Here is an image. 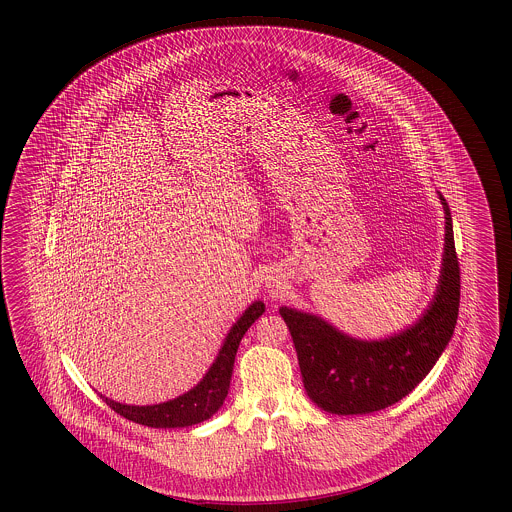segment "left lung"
Segmentation results:
<instances>
[{"instance_id": "obj_1", "label": "left lung", "mask_w": 512, "mask_h": 512, "mask_svg": "<svg viewBox=\"0 0 512 512\" xmlns=\"http://www.w3.org/2000/svg\"><path fill=\"white\" fill-rule=\"evenodd\" d=\"M445 248L434 298L419 321L381 340H358L323 317L281 306L311 402L332 415H366L400 402L449 345L460 308V264L443 195Z\"/></svg>"}]
</instances>
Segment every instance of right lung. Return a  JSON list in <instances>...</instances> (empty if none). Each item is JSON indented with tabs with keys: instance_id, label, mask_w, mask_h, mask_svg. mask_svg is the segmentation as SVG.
I'll return each mask as SVG.
<instances>
[{
	"instance_id": "obj_1",
	"label": "right lung",
	"mask_w": 512,
	"mask_h": 512,
	"mask_svg": "<svg viewBox=\"0 0 512 512\" xmlns=\"http://www.w3.org/2000/svg\"><path fill=\"white\" fill-rule=\"evenodd\" d=\"M264 313V304L255 300L248 310L240 315V319L231 326L229 334L217 353L214 364L204 373L201 381L187 390L186 394L169 400V402L154 403V405H127V403L114 402L107 396L99 394L103 402L114 409L124 419L133 420L142 426L150 428H184L193 426L216 415L217 409L225 402L231 385L233 375L234 357L238 345L253 325Z\"/></svg>"
}]
</instances>
